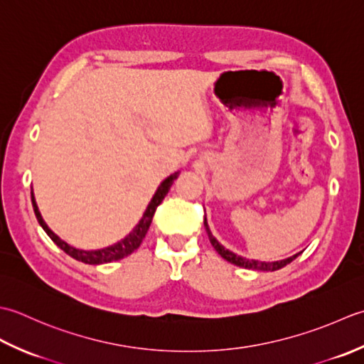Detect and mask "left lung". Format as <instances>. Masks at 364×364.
<instances>
[{
	"label": "left lung",
	"mask_w": 364,
	"mask_h": 364,
	"mask_svg": "<svg viewBox=\"0 0 364 364\" xmlns=\"http://www.w3.org/2000/svg\"><path fill=\"white\" fill-rule=\"evenodd\" d=\"M204 226H205V231H207V235H209V240L212 243V247L217 250V253L226 259L228 262H231L237 267H243V269H251V270H261V272H275V270H279L283 269V267H286L287 264H291L294 259L299 256L300 253H296L291 257L287 259H281V261H275V262H265V261H256V259H247V257H242V256H237L235 253H232V251L226 250L223 245H221L215 237L212 235L210 229H209V225H207V220L204 218Z\"/></svg>",
	"instance_id": "8db88e82"
}]
</instances>
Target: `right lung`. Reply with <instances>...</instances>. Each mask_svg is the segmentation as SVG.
<instances>
[{"instance_id": "add662e5", "label": "right lung", "mask_w": 364, "mask_h": 364, "mask_svg": "<svg viewBox=\"0 0 364 364\" xmlns=\"http://www.w3.org/2000/svg\"><path fill=\"white\" fill-rule=\"evenodd\" d=\"M177 176H179V173H174L169 177H166V179L159 185V188H157V191H155V195L152 196L151 203L147 204V207H146L143 217H141V220L138 221V225L132 229V232H129V235H125L122 240L116 242L114 245H109V247H107V248L78 250L75 247H70L69 243H65L64 240L59 239V237L47 226L46 221H43L42 215L39 212V207H37V204H36L34 193H33V188H31L33 209H34V213H36V218H37V221H39V225L42 226L43 231H46L50 239L53 240L58 245V247L61 248L64 253H68L70 257L77 259V261H80V262L91 264V265H99V264L119 261V259L132 255L133 251H135L139 247L141 242H143V239L147 234V229H149V226L152 223L155 209H157V207L161 204L163 199H165V196L168 195V191H169V188H171L174 179H177Z\"/></svg>"}]
</instances>
